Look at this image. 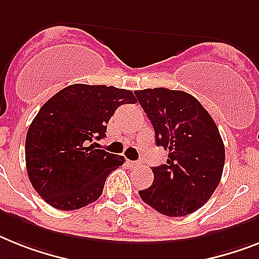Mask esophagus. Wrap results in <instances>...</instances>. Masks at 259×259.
I'll use <instances>...</instances> for the list:
<instances>
[{"instance_id": "obj_1", "label": "esophagus", "mask_w": 259, "mask_h": 259, "mask_svg": "<svg viewBox=\"0 0 259 259\" xmlns=\"http://www.w3.org/2000/svg\"><path fill=\"white\" fill-rule=\"evenodd\" d=\"M128 164H130L132 168H138V166L142 165V163H140V161H128Z\"/></svg>"}]
</instances>
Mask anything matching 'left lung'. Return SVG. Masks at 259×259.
<instances>
[{"instance_id":"1","label":"left lung","mask_w":259,"mask_h":259,"mask_svg":"<svg viewBox=\"0 0 259 259\" xmlns=\"http://www.w3.org/2000/svg\"><path fill=\"white\" fill-rule=\"evenodd\" d=\"M155 130L166 164L153 166V184L139 191L161 214L183 217L208 201L221 180L225 147L209 112L191 94L159 89L135 91Z\"/></svg>"}]
</instances>
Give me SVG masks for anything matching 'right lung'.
Returning <instances> with one entry per match:
<instances>
[{"instance_id": "1", "label": "right lung", "mask_w": 259, "mask_h": 259, "mask_svg": "<svg viewBox=\"0 0 259 259\" xmlns=\"http://www.w3.org/2000/svg\"><path fill=\"white\" fill-rule=\"evenodd\" d=\"M134 103L130 90L78 83L40 107L27 131L25 159L30 183L45 201L75 210L102 196L106 179L124 157L94 149L91 143L106 138L117 107Z\"/></svg>"}]
</instances>
